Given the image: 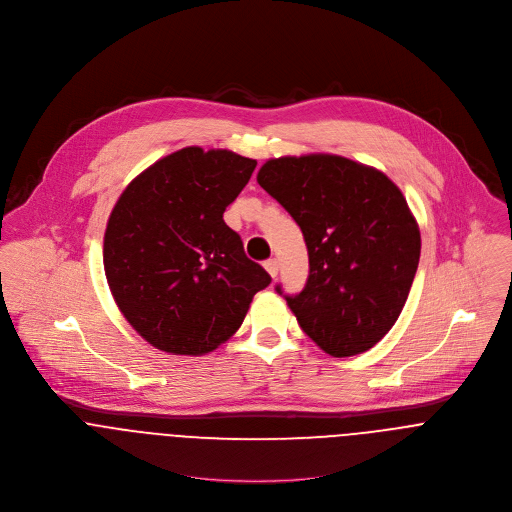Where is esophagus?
I'll return each instance as SVG.
<instances>
[{
    "label": "esophagus",
    "instance_id": "esophagus-1",
    "mask_svg": "<svg viewBox=\"0 0 512 512\" xmlns=\"http://www.w3.org/2000/svg\"><path fill=\"white\" fill-rule=\"evenodd\" d=\"M264 268H266V272H268L272 278L278 276V260H268V262H264Z\"/></svg>",
    "mask_w": 512,
    "mask_h": 512
}]
</instances>
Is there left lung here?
I'll use <instances>...</instances> for the list:
<instances>
[{
	"label": "left lung",
	"instance_id": "obj_1",
	"mask_svg": "<svg viewBox=\"0 0 512 512\" xmlns=\"http://www.w3.org/2000/svg\"><path fill=\"white\" fill-rule=\"evenodd\" d=\"M256 181L307 244V284L286 297L299 327L331 357L372 349L402 313L422 250L418 220L398 185L335 153L268 159Z\"/></svg>",
	"mask_w": 512,
	"mask_h": 512
}]
</instances>
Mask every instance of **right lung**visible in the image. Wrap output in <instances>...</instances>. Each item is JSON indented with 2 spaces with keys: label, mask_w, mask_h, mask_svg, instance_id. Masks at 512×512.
Segmentation results:
<instances>
[{
  "label": "right lung",
  "mask_w": 512,
  "mask_h": 512,
  "mask_svg": "<svg viewBox=\"0 0 512 512\" xmlns=\"http://www.w3.org/2000/svg\"><path fill=\"white\" fill-rule=\"evenodd\" d=\"M254 167L256 159L230 149L183 147L118 197L104 232V274L118 309L151 347L213 353L272 282L222 220Z\"/></svg>",
  "instance_id": "1"
}]
</instances>
